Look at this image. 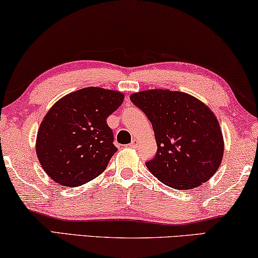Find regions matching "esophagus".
Masks as SVG:
<instances>
[{
	"label": "esophagus",
	"mask_w": 258,
	"mask_h": 258,
	"mask_svg": "<svg viewBox=\"0 0 258 258\" xmlns=\"http://www.w3.org/2000/svg\"><path fill=\"white\" fill-rule=\"evenodd\" d=\"M138 144H139V141H138V139H133L132 141H131L130 147H132V148H137V147H138Z\"/></svg>",
	"instance_id": "esophagus-1"
}]
</instances>
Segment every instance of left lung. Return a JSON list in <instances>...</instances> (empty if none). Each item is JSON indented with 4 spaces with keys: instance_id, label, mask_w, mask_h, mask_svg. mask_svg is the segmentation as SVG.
I'll use <instances>...</instances> for the list:
<instances>
[{
    "instance_id": "left-lung-1",
    "label": "left lung",
    "mask_w": 258,
    "mask_h": 258,
    "mask_svg": "<svg viewBox=\"0 0 258 258\" xmlns=\"http://www.w3.org/2000/svg\"><path fill=\"white\" fill-rule=\"evenodd\" d=\"M131 101L152 122L157 153L146 163L166 185L190 190L217 172L225 142L213 111L186 92L149 89L134 92Z\"/></svg>"
}]
</instances>
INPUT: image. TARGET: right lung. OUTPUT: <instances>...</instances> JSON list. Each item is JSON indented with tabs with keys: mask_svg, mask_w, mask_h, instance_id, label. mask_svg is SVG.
Here are the masks:
<instances>
[{
	"mask_svg": "<svg viewBox=\"0 0 258 258\" xmlns=\"http://www.w3.org/2000/svg\"><path fill=\"white\" fill-rule=\"evenodd\" d=\"M117 90L88 87L55 102L40 122L36 153L49 178L63 186L83 185L105 170L117 152L106 118L124 101Z\"/></svg>",
	"mask_w": 258,
	"mask_h": 258,
	"instance_id": "add662e5",
	"label": "right lung"
}]
</instances>
